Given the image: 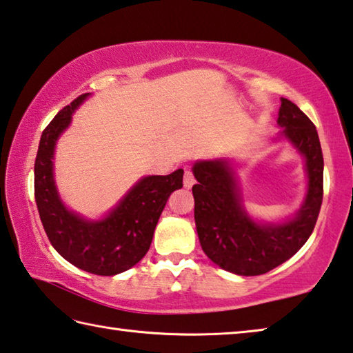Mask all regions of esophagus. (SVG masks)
I'll list each match as a JSON object with an SVG mask.
<instances>
[{"label": "esophagus", "instance_id": "1", "mask_svg": "<svg viewBox=\"0 0 353 353\" xmlns=\"http://www.w3.org/2000/svg\"><path fill=\"white\" fill-rule=\"evenodd\" d=\"M183 183H184V188H188V189H190V188L194 186L195 178H194V173H192V170H190V169L184 170V180H183Z\"/></svg>", "mask_w": 353, "mask_h": 353}]
</instances>
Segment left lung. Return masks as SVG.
<instances>
[{
    "label": "left lung",
    "instance_id": "1",
    "mask_svg": "<svg viewBox=\"0 0 353 353\" xmlns=\"http://www.w3.org/2000/svg\"><path fill=\"white\" fill-rule=\"evenodd\" d=\"M277 123L287 139L304 157L307 194L293 217L279 223L257 221L246 212L242 190L230 159L196 161L195 226L200 245L211 261L230 273L259 276L293 257L312 236L323 203L324 159L316 127L288 99H281Z\"/></svg>",
    "mask_w": 353,
    "mask_h": 353
}]
</instances>
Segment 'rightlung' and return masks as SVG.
<instances>
[{"instance_id":"add662e5","label":"right lung","mask_w":353,"mask_h":353,"mask_svg":"<svg viewBox=\"0 0 353 353\" xmlns=\"http://www.w3.org/2000/svg\"><path fill=\"white\" fill-rule=\"evenodd\" d=\"M91 92L74 99L43 130L34 167L35 203L49 242L59 254L83 271L114 276L134 267L150 248L154 228L173 190L183 188V169L144 176L99 220L70 211L54 180V152L72 113Z\"/></svg>"}]
</instances>
